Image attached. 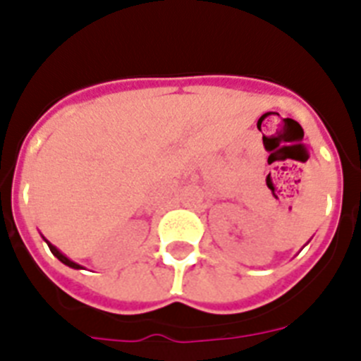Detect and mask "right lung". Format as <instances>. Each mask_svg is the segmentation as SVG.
Wrapping results in <instances>:
<instances>
[{
  "label": "right lung",
  "mask_w": 361,
  "mask_h": 361,
  "mask_svg": "<svg viewBox=\"0 0 361 361\" xmlns=\"http://www.w3.org/2000/svg\"><path fill=\"white\" fill-rule=\"evenodd\" d=\"M47 243H48V247H50V251H52V255H54V257H56V258H58L59 262H63L65 266H69V268H75V269H80V268H82L80 264L73 262V260H71V258L65 257L63 252L59 251V249H56V247H54L52 243H50V241H47Z\"/></svg>",
  "instance_id": "right-lung-1"
}]
</instances>
